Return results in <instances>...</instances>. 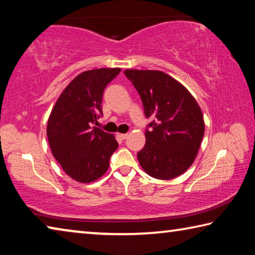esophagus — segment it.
Wrapping results in <instances>:
<instances>
[{"mask_svg": "<svg viewBox=\"0 0 255 255\" xmlns=\"http://www.w3.org/2000/svg\"><path fill=\"white\" fill-rule=\"evenodd\" d=\"M118 136L122 138V139H126V138L128 137V133H118Z\"/></svg>", "mask_w": 255, "mask_h": 255, "instance_id": "esophagus-1", "label": "esophagus"}]
</instances>
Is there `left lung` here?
<instances>
[{
    "label": "left lung",
    "instance_id": "left-lung-1",
    "mask_svg": "<svg viewBox=\"0 0 255 255\" xmlns=\"http://www.w3.org/2000/svg\"><path fill=\"white\" fill-rule=\"evenodd\" d=\"M140 96L146 118L138 162L148 175L170 180L184 173L195 161L205 133L202 112L196 99L173 77L159 71L124 72Z\"/></svg>",
    "mask_w": 255,
    "mask_h": 255
}]
</instances>
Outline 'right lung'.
<instances>
[{
    "mask_svg": "<svg viewBox=\"0 0 255 255\" xmlns=\"http://www.w3.org/2000/svg\"><path fill=\"white\" fill-rule=\"evenodd\" d=\"M120 68H97L81 73L68 84L54 106L47 124L51 153L65 173L77 182L98 180L109 167L118 148L114 135L94 125L102 116L106 86Z\"/></svg>",
    "mask_w": 255,
    "mask_h": 255,
    "instance_id": "1",
    "label": "right lung"
}]
</instances>
